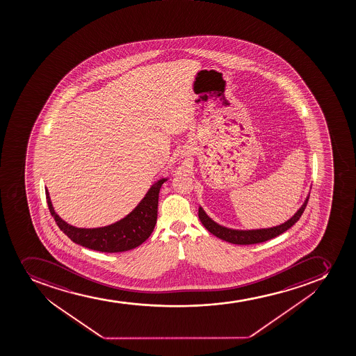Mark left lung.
Returning <instances> with one entry per match:
<instances>
[{"label":"left lung","instance_id":"1","mask_svg":"<svg viewBox=\"0 0 356 356\" xmlns=\"http://www.w3.org/2000/svg\"><path fill=\"white\" fill-rule=\"evenodd\" d=\"M309 197H310V195H307L303 205L297 210V212L292 216L291 218L288 219L286 222H283L281 225L273 226V227H268V229H229V227L219 225L218 222L212 220L202 207L198 208V217H200V220L204 225L205 229L219 239L227 241V243H234V245H253V243H264L267 240L273 239L275 236H280L282 233L285 232L292 225H295L296 222H298V219L300 218V216L303 215L304 210L307 208V202H309Z\"/></svg>","mask_w":356,"mask_h":356}]
</instances>
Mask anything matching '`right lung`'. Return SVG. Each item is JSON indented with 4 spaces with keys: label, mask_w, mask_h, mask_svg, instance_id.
Listing matches in <instances>:
<instances>
[{
    "label": "right lung",
    "mask_w": 356,
    "mask_h": 356,
    "mask_svg": "<svg viewBox=\"0 0 356 356\" xmlns=\"http://www.w3.org/2000/svg\"><path fill=\"white\" fill-rule=\"evenodd\" d=\"M167 180V177H162L156 181L127 217L111 225L95 229L75 227L63 220L53 209L47 188H45L46 201L56 225L73 243L104 253L127 252L140 246L153 232L158 217L159 193Z\"/></svg>",
    "instance_id": "obj_1"
}]
</instances>
